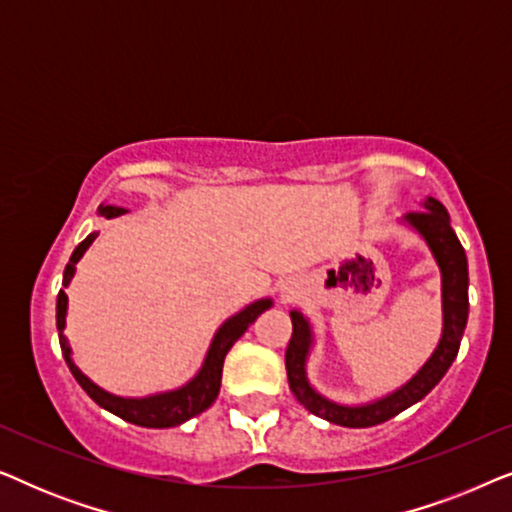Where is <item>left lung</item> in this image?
Returning a JSON list of instances; mask_svg holds the SVG:
<instances>
[{
  "label": "left lung",
  "instance_id": "obj_1",
  "mask_svg": "<svg viewBox=\"0 0 512 512\" xmlns=\"http://www.w3.org/2000/svg\"><path fill=\"white\" fill-rule=\"evenodd\" d=\"M405 223L415 228L426 247L431 249L440 268V291H443V335H440L438 347L433 349L431 359L417 370V375L403 384L401 389L377 398V401L361 405H342L331 398L321 396L307 380V356H310L314 335L312 326L298 310L291 312L293 333L286 347V375H289V387L293 396L305 410L317 415L326 422L349 426V429H366L387 422L398 412L408 410L410 405L429 394L436 384L443 380L447 368L457 359L461 335H464L468 321V261L466 251L461 247L459 237L454 235L450 226V214L443 202L436 198H426L422 212L405 214Z\"/></svg>",
  "mask_w": 512,
  "mask_h": 512
}]
</instances>
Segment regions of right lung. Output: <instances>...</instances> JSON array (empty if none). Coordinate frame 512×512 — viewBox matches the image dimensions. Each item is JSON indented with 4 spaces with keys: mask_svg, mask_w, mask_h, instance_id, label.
Instances as JSON below:
<instances>
[{
    "mask_svg": "<svg viewBox=\"0 0 512 512\" xmlns=\"http://www.w3.org/2000/svg\"><path fill=\"white\" fill-rule=\"evenodd\" d=\"M97 214L104 216V219H114V216L125 214L123 207L116 205H100ZM97 233H90L86 240H83L79 247L74 249L72 258H69L65 275H62V289L58 293V305H55V324H58V335H60V347L62 356H65L69 370L76 377V382L81 384V389L93 398V401L100 405V408L109 410L111 415L125 419V422L146 426V429H170V426L184 424L186 419H191L200 412H205L209 405L216 401L221 389V373H223V359H226L228 349L235 345L237 340L242 338L244 331L254 324L258 314H263L272 305L270 298H261L256 303L244 307L242 312L233 314V317L226 319L221 324L219 331H216L212 345L207 349L205 363L198 370V375L193 377L191 382H186L184 387L163 391V394H151L144 398H123L116 394H109L102 387H97L93 380H88L86 375L81 373L79 368L74 366L72 361V349L67 345L65 338V319H67V293L65 289L72 282L76 263L81 261V256L86 254V249L95 242Z\"/></svg>",
    "mask_w": 512,
    "mask_h": 512,
    "instance_id": "obj_1",
    "label": "right lung"
}]
</instances>
